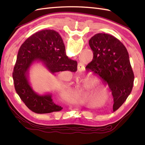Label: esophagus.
<instances>
[{"mask_svg": "<svg viewBox=\"0 0 145 145\" xmlns=\"http://www.w3.org/2000/svg\"><path fill=\"white\" fill-rule=\"evenodd\" d=\"M78 66H80V67H82L81 65H80V64H78Z\"/></svg>", "mask_w": 145, "mask_h": 145, "instance_id": "obj_1", "label": "esophagus"}]
</instances>
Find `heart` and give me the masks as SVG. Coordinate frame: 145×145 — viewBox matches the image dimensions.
I'll use <instances>...</instances> for the list:
<instances>
[{"mask_svg": "<svg viewBox=\"0 0 145 145\" xmlns=\"http://www.w3.org/2000/svg\"><path fill=\"white\" fill-rule=\"evenodd\" d=\"M97 82L89 78L84 84L75 88L74 93L80 99L87 100L90 97L91 99H99L105 100V97L107 94V91L100 85H97Z\"/></svg>", "mask_w": 145, "mask_h": 145, "instance_id": "obj_1", "label": "heart"}]
</instances>
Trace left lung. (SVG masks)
Returning a JSON list of instances; mask_svg holds the SVG:
<instances>
[{
	"instance_id": "left-lung-1",
	"label": "left lung",
	"mask_w": 145,
	"mask_h": 145,
	"mask_svg": "<svg viewBox=\"0 0 145 145\" xmlns=\"http://www.w3.org/2000/svg\"><path fill=\"white\" fill-rule=\"evenodd\" d=\"M93 58L86 69L107 83L113 97V112L131 93L134 73L127 48L118 39L107 33L95 34L89 40Z\"/></svg>"
}]
</instances>
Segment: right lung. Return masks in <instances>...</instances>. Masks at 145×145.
Returning a JSON list of instances; mask_svg holds the SVG:
<instances>
[{"mask_svg":"<svg viewBox=\"0 0 145 145\" xmlns=\"http://www.w3.org/2000/svg\"><path fill=\"white\" fill-rule=\"evenodd\" d=\"M40 61L52 73L63 71L75 72L77 62L68 58L63 40L54 30L35 33L21 45L12 73L17 93L25 105L39 114L59 112L63 108L53 102L52 95H39L32 90L28 80L30 65Z\"/></svg>","mask_w":145,"mask_h":145,"instance_id":"add662e5","label":"right lung"}]
</instances>
